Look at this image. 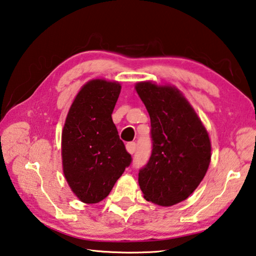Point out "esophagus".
Here are the masks:
<instances>
[{
	"label": "esophagus",
	"mask_w": 256,
	"mask_h": 256,
	"mask_svg": "<svg viewBox=\"0 0 256 256\" xmlns=\"http://www.w3.org/2000/svg\"><path fill=\"white\" fill-rule=\"evenodd\" d=\"M136 148H137V144H136V142H128L126 144V149L130 153V154H134V153L136 152Z\"/></svg>",
	"instance_id": "1"
}]
</instances>
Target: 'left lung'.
<instances>
[{"label":"left lung","instance_id":"obj_1","mask_svg":"<svg viewBox=\"0 0 256 256\" xmlns=\"http://www.w3.org/2000/svg\"><path fill=\"white\" fill-rule=\"evenodd\" d=\"M136 90L151 120L152 152L139 171L144 200L168 207L185 200L205 178L212 158L206 128L171 85L139 82Z\"/></svg>","mask_w":256,"mask_h":256}]
</instances>
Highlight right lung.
I'll list each match as a JSON object with an SVG mask.
<instances>
[{
	"label": "right lung",
	"instance_id": "1",
	"mask_svg": "<svg viewBox=\"0 0 256 256\" xmlns=\"http://www.w3.org/2000/svg\"><path fill=\"white\" fill-rule=\"evenodd\" d=\"M120 90L118 82L102 78L84 84L62 130L64 178L85 204L100 202L108 196L132 160L112 119Z\"/></svg>",
	"mask_w": 256,
	"mask_h": 256
}]
</instances>
